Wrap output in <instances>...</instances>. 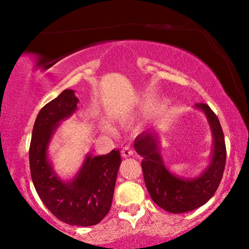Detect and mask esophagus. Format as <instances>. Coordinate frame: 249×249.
Returning <instances> with one entry per match:
<instances>
[{"mask_svg":"<svg viewBox=\"0 0 249 249\" xmlns=\"http://www.w3.org/2000/svg\"><path fill=\"white\" fill-rule=\"evenodd\" d=\"M133 154V150L131 148L130 145H125L124 147L122 148V156L124 158H127V157H131Z\"/></svg>","mask_w":249,"mask_h":249,"instance_id":"34e87169","label":"esophagus"}]
</instances>
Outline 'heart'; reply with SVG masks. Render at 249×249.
Wrapping results in <instances>:
<instances>
[{
  "instance_id": "heart-1",
  "label": "heart",
  "mask_w": 249,
  "mask_h": 249,
  "mask_svg": "<svg viewBox=\"0 0 249 249\" xmlns=\"http://www.w3.org/2000/svg\"><path fill=\"white\" fill-rule=\"evenodd\" d=\"M104 128L107 131H112V125L110 124V123H107V122H105V124H104Z\"/></svg>"
}]
</instances>
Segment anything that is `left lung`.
<instances>
[{
    "label": "left lung",
    "mask_w": 249,
    "mask_h": 249,
    "mask_svg": "<svg viewBox=\"0 0 249 249\" xmlns=\"http://www.w3.org/2000/svg\"><path fill=\"white\" fill-rule=\"evenodd\" d=\"M206 117L212 134V152L207 166L198 176L172 173L161 156L160 133L150 128L134 139V150L142 157V168L151 198L170 213L190 212L202 206L213 196L221 181L226 164L224 132L218 117L204 103L194 105Z\"/></svg>",
    "instance_id": "obj_1"
}]
</instances>
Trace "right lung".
Wrapping results in <instances>:
<instances>
[{
  "label": "right lung",
  "instance_id": "right-lung-1",
  "mask_svg": "<svg viewBox=\"0 0 249 249\" xmlns=\"http://www.w3.org/2000/svg\"><path fill=\"white\" fill-rule=\"evenodd\" d=\"M79 99L67 89L39 111L29 148L30 173L36 192L57 219L71 226L99 224L110 211L122 158L118 148L103 156L87 153L70 179L59 177L49 146L61 123L77 111Z\"/></svg>",
  "mask_w": 249,
  "mask_h": 249
}]
</instances>
